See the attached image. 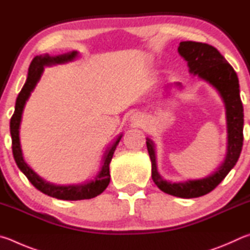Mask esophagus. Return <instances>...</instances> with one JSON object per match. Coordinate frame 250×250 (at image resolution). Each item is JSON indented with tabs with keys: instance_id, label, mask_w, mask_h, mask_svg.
Instances as JSON below:
<instances>
[{
	"instance_id": "1",
	"label": "esophagus",
	"mask_w": 250,
	"mask_h": 250,
	"mask_svg": "<svg viewBox=\"0 0 250 250\" xmlns=\"http://www.w3.org/2000/svg\"><path fill=\"white\" fill-rule=\"evenodd\" d=\"M143 121H144V115L142 113H134L132 114V116H130V122L136 125L142 124Z\"/></svg>"
}]
</instances>
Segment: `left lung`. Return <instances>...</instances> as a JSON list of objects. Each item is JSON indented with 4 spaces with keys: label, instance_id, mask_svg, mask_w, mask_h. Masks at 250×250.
Here are the masks:
<instances>
[{
    "label": "left lung",
    "instance_id": "8db88e82",
    "mask_svg": "<svg viewBox=\"0 0 250 250\" xmlns=\"http://www.w3.org/2000/svg\"><path fill=\"white\" fill-rule=\"evenodd\" d=\"M178 52L187 61L189 72L198 76L215 89L224 103L226 114L227 144L223 163L208 177L183 182L167 181L158 171L156 145L146 138L147 149L151 160V177L156 186L165 193L183 199L199 198L208 194L220 185L237 163L244 141V108L239 95V82L233 67L227 62L215 47L196 42H181ZM182 89L180 82L166 85Z\"/></svg>",
    "mask_w": 250,
    "mask_h": 250
}]
</instances>
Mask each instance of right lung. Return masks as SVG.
I'll return each mask as SVG.
<instances>
[{"label":"right lung","mask_w":250,"mask_h":250,"mask_svg":"<svg viewBox=\"0 0 250 250\" xmlns=\"http://www.w3.org/2000/svg\"><path fill=\"white\" fill-rule=\"evenodd\" d=\"M79 56V52L73 50L67 52L63 55L58 56H50L48 54L36 56L29 64L27 79L24 86L21 87L19 96L16 99L15 103V111L11 118L10 123V130L12 137V149L13 156H14L15 163L17 167L27 177L30 183L38 189L42 193H45L52 198L65 200V201H78V200H87L98 196L99 194L106 189L109 180H111V174H109V164L113 158L114 151L116 149V146L120 143L123 134L121 133L115 138L111 145H109L104 155L102 157V163L98 173L95 174L92 180H87L84 182L78 183V185H69V186H57L54 183L46 181L45 179L39 177L34 170L26 164L23 157V151L21 147V139H20V128L21 123V116H23L24 107L27 102L30 94L34 91L35 86L37 85L38 81L41 80L42 74L43 72L45 67H50V65L67 63L69 61H73Z\"/></svg>","instance_id":"1"}]
</instances>
